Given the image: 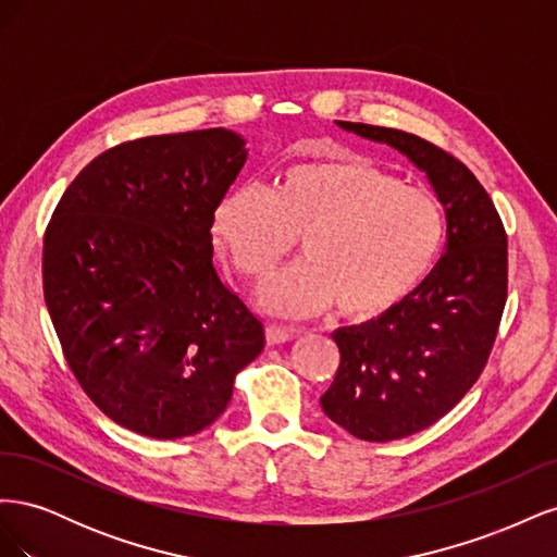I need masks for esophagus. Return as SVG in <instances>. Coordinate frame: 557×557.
<instances>
[{
    "label": "esophagus",
    "instance_id": "34e87169",
    "mask_svg": "<svg viewBox=\"0 0 557 557\" xmlns=\"http://www.w3.org/2000/svg\"><path fill=\"white\" fill-rule=\"evenodd\" d=\"M299 334L297 327H288V325H269L267 327V342L269 344H285L295 339V336Z\"/></svg>",
    "mask_w": 557,
    "mask_h": 557
}]
</instances>
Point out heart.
Instances as JSON below:
<instances>
[{"mask_svg":"<svg viewBox=\"0 0 557 557\" xmlns=\"http://www.w3.org/2000/svg\"><path fill=\"white\" fill-rule=\"evenodd\" d=\"M297 237L307 258L264 290L278 315L336 305L348 320H376L428 281L446 242V215L430 190L358 156L301 160L274 190H230L213 211V239L239 274L264 283Z\"/></svg>","mask_w":557,"mask_h":557,"instance_id":"obj_1","label":"heart"}]
</instances>
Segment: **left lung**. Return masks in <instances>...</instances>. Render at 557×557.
I'll return each instance as SVG.
<instances>
[{
    "label": "left lung",
    "mask_w": 557,
    "mask_h": 557,
    "mask_svg": "<svg viewBox=\"0 0 557 557\" xmlns=\"http://www.w3.org/2000/svg\"><path fill=\"white\" fill-rule=\"evenodd\" d=\"M339 125L407 156L446 211V252L418 293L374 323L332 334L342 360L320 407L358 440L393 442L436 423L479 381L507 305V230L448 150L393 127Z\"/></svg>",
    "instance_id": "1"
}]
</instances>
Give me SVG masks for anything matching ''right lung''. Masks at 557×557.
Wrapping results in <instances>:
<instances>
[{
    "instance_id": "add662e5",
    "label": "right lung",
    "mask_w": 557,
    "mask_h": 557,
    "mask_svg": "<svg viewBox=\"0 0 557 557\" xmlns=\"http://www.w3.org/2000/svg\"><path fill=\"white\" fill-rule=\"evenodd\" d=\"M246 162L239 134L117 144L60 197L44 234V299L76 381L150 440L209 428L264 325L218 276L213 211Z\"/></svg>"
}]
</instances>
